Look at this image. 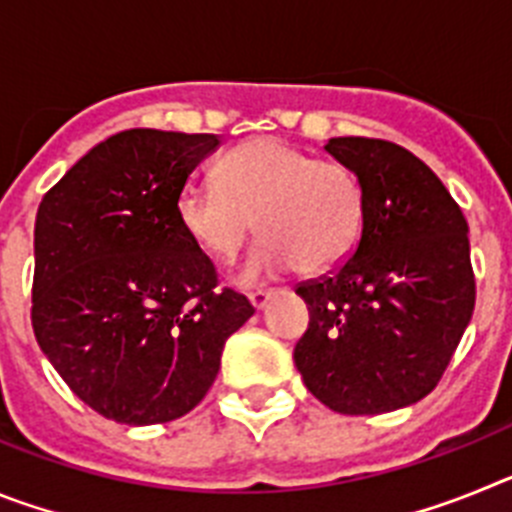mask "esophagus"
<instances>
[{
    "label": "esophagus",
    "instance_id": "34e87169",
    "mask_svg": "<svg viewBox=\"0 0 512 512\" xmlns=\"http://www.w3.org/2000/svg\"><path fill=\"white\" fill-rule=\"evenodd\" d=\"M277 295H279L277 289H256V292H251V295H248V300H251V305L256 307V310H264V307L269 305V302L274 300Z\"/></svg>",
    "mask_w": 512,
    "mask_h": 512
}]
</instances>
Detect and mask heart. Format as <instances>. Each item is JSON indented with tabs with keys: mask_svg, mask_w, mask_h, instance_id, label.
<instances>
[{
	"mask_svg": "<svg viewBox=\"0 0 512 512\" xmlns=\"http://www.w3.org/2000/svg\"><path fill=\"white\" fill-rule=\"evenodd\" d=\"M189 241L217 264H233L251 235L264 233L241 271L251 284L300 264L307 274L336 269L364 228L359 176L315 161L279 138H253L217 164V184H189L176 200Z\"/></svg>",
	"mask_w": 512,
	"mask_h": 512,
	"instance_id": "obj_1",
	"label": "heart"
}]
</instances>
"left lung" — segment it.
I'll list each match as a JSON object with an SVG mask.
<instances>
[{
  "instance_id": "1",
  "label": "left lung",
  "mask_w": 512,
  "mask_h": 512,
  "mask_svg": "<svg viewBox=\"0 0 512 512\" xmlns=\"http://www.w3.org/2000/svg\"><path fill=\"white\" fill-rule=\"evenodd\" d=\"M325 151L359 176L364 228L346 264L297 287L310 310L297 372L336 413L408 408L436 387L472 320L469 225L402 146L351 135Z\"/></svg>"
}]
</instances>
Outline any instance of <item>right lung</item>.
Segmentation results:
<instances>
[{"mask_svg":"<svg viewBox=\"0 0 512 512\" xmlns=\"http://www.w3.org/2000/svg\"><path fill=\"white\" fill-rule=\"evenodd\" d=\"M217 135L135 128L102 140L35 217L33 330L76 397L104 418L153 425L212 387L223 346L253 315L217 289L176 200Z\"/></svg>","mask_w":512,"mask_h":512,"instance_id":"obj_1","label":"right lung"}]
</instances>
